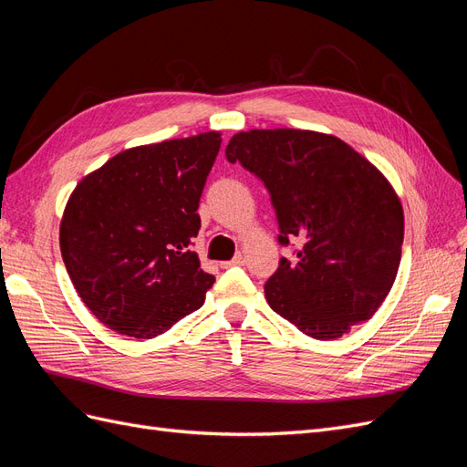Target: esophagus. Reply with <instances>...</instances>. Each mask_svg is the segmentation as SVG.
<instances>
[{
    "instance_id": "1",
    "label": "esophagus",
    "mask_w": 467,
    "mask_h": 467,
    "mask_svg": "<svg viewBox=\"0 0 467 467\" xmlns=\"http://www.w3.org/2000/svg\"><path fill=\"white\" fill-rule=\"evenodd\" d=\"M242 265H245V257H244V255H235L232 261H225V263H222V266H223V268H230V266H242Z\"/></svg>"
}]
</instances>
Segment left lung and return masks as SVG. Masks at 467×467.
<instances>
[{
    "label": "left lung",
    "instance_id": "left-lung-1",
    "mask_svg": "<svg viewBox=\"0 0 467 467\" xmlns=\"http://www.w3.org/2000/svg\"><path fill=\"white\" fill-rule=\"evenodd\" d=\"M225 158L271 194L282 257L265 298L307 337L329 341L370 319L401 261L403 208L389 181L331 134L296 129L235 134Z\"/></svg>",
    "mask_w": 467,
    "mask_h": 467
}]
</instances>
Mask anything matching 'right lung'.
Masks as SVG:
<instances>
[{"label": "right lung", "mask_w": 467, "mask_h": 467, "mask_svg": "<svg viewBox=\"0 0 467 467\" xmlns=\"http://www.w3.org/2000/svg\"><path fill=\"white\" fill-rule=\"evenodd\" d=\"M220 132L124 150L83 177L66 204L60 251L91 314L153 338L204 304L214 276L191 249Z\"/></svg>", "instance_id": "right-lung-1"}]
</instances>
